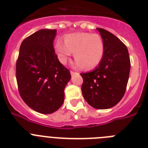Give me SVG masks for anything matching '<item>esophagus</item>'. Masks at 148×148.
Returning <instances> with one entry per match:
<instances>
[{
    "instance_id": "34e87169",
    "label": "esophagus",
    "mask_w": 148,
    "mask_h": 148,
    "mask_svg": "<svg viewBox=\"0 0 148 148\" xmlns=\"http://www.w3.org/2000/svg\"><path fill=\"white\" fill-rule=\"evenodd\" d=\"M70 73H71L72 75H75V74H76L77 73H75V72H73V71H70Z\"/></svg>"
}]
</instances>
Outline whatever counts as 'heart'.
Wrapping results in <instances>:
<instances>
[{"mask_svg": "<svg viewBox=\"0 0 148 148\" xmlns=\"http://www.w3.org/2000/svg\"><path fill=\"white\" fill-rule=\"evenodd\" d=\"M55 51L58 60L63 64L67 62L74 53L76 60L75 66L91 70L98 66L103 58L104 44L98 34L76 32L68 34L64 38V42L58 40L55 44Z\"/></svg>", "mask_w": 148, "mask_h": 148, "instance_id": "1", "label": "heart"}]
</instances>
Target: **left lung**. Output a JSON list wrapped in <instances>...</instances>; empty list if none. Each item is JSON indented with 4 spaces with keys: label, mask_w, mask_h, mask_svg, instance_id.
<instances>
[{
    "label": "left lung",
    "mask_w": 148,
    "mask_h": 148,
    "mask_svg": "<svg viewBox=\"0 0 148 148\" xmlns=\"http://www.w3.org/2000/svg\"><path fill=\"white\" fill-rule=\"evenodd\" d=\"M104 44L101 63L92 72L81 73L83 78L82 95L96 109H109L119 102L125 95L130 70L127 48L108 30L97 28Z\"/></svg>",
    "instance_id": "8db88e82"
}]
</instances>
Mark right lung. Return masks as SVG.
<instances>
[{
    "label": "right lung",
    "instance_id": "add662e5",
    "mask_svg": "<svg viewBox=\"0 0 148 148\" xmlns=\"http://www.w3.org/2000/svg\"><path fill=\"white\" fill-rule=\"evenodd\" d=\"M56 29H43L23 40L16 63V79L23 101L35 111L50 114L64 100V88L71 78L55 53Z\"/></svg>",
    "mask_w": 148,
    "mask_h": 148
}]
</instances>
